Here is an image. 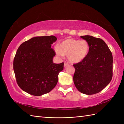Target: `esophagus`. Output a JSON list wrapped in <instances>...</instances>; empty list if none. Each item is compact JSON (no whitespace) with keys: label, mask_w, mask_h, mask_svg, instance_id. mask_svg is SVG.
<instances>
[{"label":"esophagus","mask_w":124,"mask_h":124,"mask_svg":"<svg viewBox=\"0 0 124 124\" xmlns=\"http://www.w3.org/2000/svg\"><path fill=\"white\" fill-rule=\"evenodd\" d=\"M68 65V63H67V62H65L64 63V67H65L66 66H67Z\"/></svg>","instance_id":"obj_1"}]
</instances>
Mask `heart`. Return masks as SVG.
<instances>
[{
    "label": "heart",
    "instance_id": "obj_1",
    "mask_svg": "<svg viewBox=\"0 0 124 124\" xmlns=\"http://www.w3.org/2000/svg\"><path fill=\"white\" fill-rule=\"evenodd\" d=\"M56 54L59 56H67L69 61L72 63L82 62L88 56L89 46L85 40H79L73 38H67L63 40L59 47L55 48Z\"/></svg>",
    "mask_w": 124,
    "mask_h": 124
}]
</instances>
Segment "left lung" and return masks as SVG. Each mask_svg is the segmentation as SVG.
Instances as JSON below:
<instances>
[{"label": "left lung", "mask_w": 124, "mask_h": 124, "mask_svg": "<svg viewBox=\"0 0 124 124\" xmlns=\"http://www.w3.org/2000/svg\"><path fill=\"white\" fill-rule=\"evenodd\" d=\"M81 38L88 42L89 52L82 62L73 64V82L81 93L92 95L101 92L111 81L112 55L102 39L89 35Z\"/></svg>", "instance_id": "1"}]
</instances>
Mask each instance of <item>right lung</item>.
<instances>
[{"instance_id": "obj_1", "label": "right lung", "mask_w": 124, "mask_h": 124, "mask_svg": "<svg viewBox=\"0 0 124 124\" xmlns=\"http://www.w3.org/2000/svg\"><path fill=\"white\" fill-rule=\"evenodd\" d=\"M54 36L35 37L18 47L13 62L16 80L23 91L35 96L51 92L58 81V75L63 70L64 63H53L55 53L52 44Z\"/></svg>"}]
</instances>
